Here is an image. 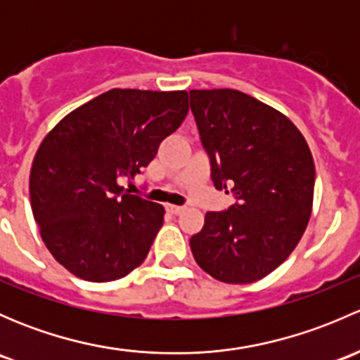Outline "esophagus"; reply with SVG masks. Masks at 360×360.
Listing matches in <instances>:
<instances>
[{
    "label": "esophagus",
    "instance_id": "esophagus-1",
    "mask_svg": "<svg viewBox=\"0 0 360 360\" xmlns=\"http://www.w3.org/2000/svg\"><path fill=\"white\" fill-rule=\"evenodd\" d=\"M165 209L169 210L170 214H181L184 210V207L183 205H172V203H167Z\"/></svg>",
    "mask_w": 360,
    "mask_h": 360
}]
</instances>
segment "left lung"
<instances>
[{"label":"left lung","mask_w":360,"mask_h":360,"mask_svg":"<svg viewBox=\"0 0 360 360\" xmlns=\"http://www.w3.org/2000/svg\"><path fill=\"white\" fill-rule=\"evenodd\" d=\"M190 106L214 186H230L237 198L228 210L205 214L191 252L216 281H261L307 230L315 184L310 148L288 116L238 90H190Z\"/></svg>","instance_id":"8db88e82"}]
</instances>
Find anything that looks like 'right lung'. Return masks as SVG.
Segmentation results:
<instances>
[{
    "label": "right lung",
    "mask_w": 360,
    "mask_h": 360,
    "mask_svg": "<svg viewBox=\"0 0 360 360\" xmlns=\"http://www.w3.org/2000/svg\"><path fill=\"white\" fill-rule=\"evenodd\" d=\"M188 115V94L112 89L64 116L39 144L29 176L34 221L76 277L111 282L146 259L163 205L120 186L150 165Z\"/></svg>",
    "instance_id": "right-lung-1"
}]
</instances>
